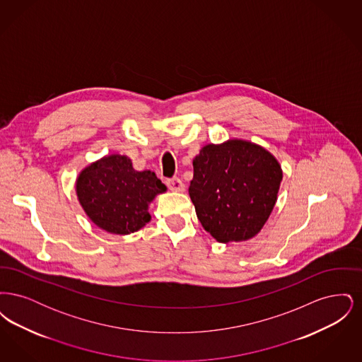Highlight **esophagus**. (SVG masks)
I'll return each mask as SVG.
<instances>
[{"instance_id":"34e87169","label":"esophagus","mask_w":362,"mask_h":362,"mask_svg":"<svg viewBox=\"0 0 362 362\" xmlns=\"http://www.w3.org/2000/svg\"><path fill=\"white\" fill-rule=\"evenodd\" d=\"M167 186H168V189H173V191H177V192L185 191V185H183V182L179 177L168 179L167 180Z\"/></svg>"}]
</instances>
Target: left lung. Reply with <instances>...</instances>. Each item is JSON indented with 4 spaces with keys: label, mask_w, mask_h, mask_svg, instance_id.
Listing matches in <instances>:
<instances>
[{
    "label": "left lung",
    "mask_w": 362,
    "mask_h": 362,
    "mask_svg": "<svg viewBox=\"0 0 362 362\" xmlns=\"http://www.w3.org/2000/svg\"><path fill=\"white\" fill-rule=\"evenodd\" d=\"M192 167L189 198L205 230L220 243L254 238L276 205L282 180L276 157L255 144L230 139L204 146Z\"/></svg>",
    "instance_id": "8db88e82"
}]
</instances>
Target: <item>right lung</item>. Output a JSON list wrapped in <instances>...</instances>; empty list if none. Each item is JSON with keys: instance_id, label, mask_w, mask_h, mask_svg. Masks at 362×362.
I'll return each mask as SVG.
<instances>
[{"instance_id": "right-lung-1", "label": "right lung", "mask_w": 362, "mask_h": 362, "mask_svg": "<svg viewBox=\"0 0 362 362\" xmlns=\"http://www.w3.org/2000/svg\"><path fill=\"white\" fill-rule=\"evenodd\" d=\"M76 189L95 224L110 233L129 235L151 221L148 205L167 187L155 173H138L130 158L112 155L86 167Z\"/></svg>"}]
</instances>
